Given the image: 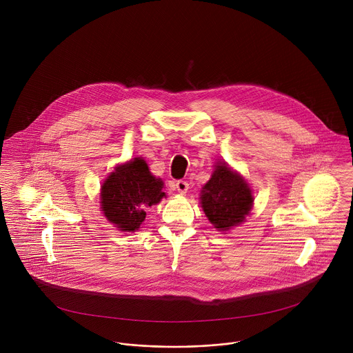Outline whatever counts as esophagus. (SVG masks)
<instances>
[{
    "instance_id": "obj_1",
    "label": "esophagus",
    "mask_w": 353,
    "mask_h": 353,
    "mask_svg": "<svg viewBox=\"0 0 353 353\" xmlns=\"http://www.w3.org/2000/svg\"><path fill=\"white\" fill-rule=\"evenodd\" d=\"M175 186H176V190H178L181 194H186L188 190H189V183H188L186 181H178V182L175 183Z\"/></svg>"
}]
</instances>
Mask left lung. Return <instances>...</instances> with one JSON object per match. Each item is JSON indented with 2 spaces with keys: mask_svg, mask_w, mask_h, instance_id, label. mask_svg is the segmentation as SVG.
Instances as JSON below:
<instances>
[{
  "mask_svg": "<svg viewBox=\"0 0 353 353\" xmlns=\"http://www.w3.org/2000/svg\"><path fill=\"white\" fill-rule=\"evenodd\" d=\"M201 206L208 220L219 231H228L245 221L252 210L249 183L227 163H217L212 178L202 188Z\"/></svg>",
  "mask_w": 353,
  "mask_h": 353,
  "instance_id": "1",
  "label": "left lung"
}]
</instances>
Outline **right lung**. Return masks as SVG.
<instances>
[{
    "label": "right lung",
    "mask_w": 353,
    "mask_h": 353,
    "mask_svg": "<svg viewBox=\"0 0 353 353\" xmlns=\"http://www.w3.org/2000/svg\"><path fill=\"white\" fill-rule=\"evenodd\" d=\"M163 197V181L152 175L145 160L136 157L115 167L104 181L101 209L119 231L134 232L145 220L147 209Z\"/></svg>",
    "instance_id": "obj_1"
}]
</instances>
